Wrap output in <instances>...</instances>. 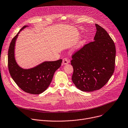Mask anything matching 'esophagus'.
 Listing matches in <instances>:
<instances>
[{
    "label": "esophagus",
    "mask_w": 128,
    "mask_h": 128,
    "mask_svg": "<svg viewBox=\"0 0 128 128\" xmlns=\"http://www.w3.org/2000/svg\"><path fill=\"white\" fill-rule=\"evenodd\" d=\"M69 62V60H68L66 58H64L62 60V64H66Z\"/></svg>",
    "instance_id": "esophagus-1"
}]
</instances>
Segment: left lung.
Returning a JSON list of instances; mask_svg holds the SVG:
<instances>
[{
    "instance_id": "8db88e82",
    "label": "left lung",
    "mask_w": 128,
    "mask_h": 128,
    "mask_svg": "<svg viewBox=\"0 0 128 128\" xmlns=\"http://www.w3.org/2000/svg\"><path fill=\"white\" fill-rule=\"evenodd\" d=\"M95 41L84 46L72 55V80L82 91L99 90L109 81L115 69L114 42L104 29L95 24Z\"/></svg>"
}]
</instances>
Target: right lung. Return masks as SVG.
Returning a JSON list of instances; mask_svg holds the SVG:
<instances>
[{
	"label": "right lung",
	"mask_w": 128,
	"mask_h": 128,
	"mask_svg": "<svg viewBox=\"0 0 128 128\" xmlns=\"http://www.w3.org/2000/svg\"><path fill=\"white\" fill-rule=\"evenodd\" d=\"M26 26H24L12 39L8 51V68L14 81L22 90L32 94L44 92L51 84L55 71L61 66L62 60L45 62L30 68L23 69L17 64L14 57L15 44L18 34Z\"/></svg>",
	"instance_id": "obj_1"
}]
</instances>
